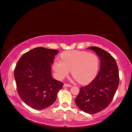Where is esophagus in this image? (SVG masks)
<instances>
[{
	"instance_id": "34e87169",
	"label": "esophagus",
	"mask_w": 132,
	"mask_h": 132,
	"mask_svg": "<svg viewBox=\"0 0 132 132\" xmlns=\"http://www.w3.org/2000/svg\"><path fill=\"white\" fill-rule=\"evenodd\" d=\"M64 87H72V85H69V84H64Z\"/></svg>"
}]
</instances>
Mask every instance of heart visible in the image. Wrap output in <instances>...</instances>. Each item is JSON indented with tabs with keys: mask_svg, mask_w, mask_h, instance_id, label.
I'll return each mask as SVG.
<instances>
[{
	"mask_svg": "<svg viewBox=\"0 0 132 132\" xmlns=\"http://www.w3.org/2000/svg\"><path fill=\"white\" fill-rule=\"evenodd\" d=\"M61 60H55L52 69L57 79L63 80L71 70L72 75L81 84L89 83L94 78L99 69V59L93 53L72 50L63 52Z\"/></svg>",
	"mask_w": 132,
	"mask_h": 132,
	"instance_id": "obj_1",
	"label": "heart"
}]
</instances>
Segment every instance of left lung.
<instances>
[{
  "label": "left lung",
  "mask_w": 132,
  "mask_h": 132,
  "mask_svg": "<svg viewBox=\"0 0 132 132\" xmlns=\"http://www.w3.org/2000/svg\"><path fill=\"white\" fill-rule=\"evenodd\" d=\"M87 48L100 59V71L92 82L81 87L75 102L81 110L94 114L104 110L112 102L119 84V69L115 59L107 51L95 46Z\"/></svg>",
  "instance_id": "obj_1"
}]
</instances>
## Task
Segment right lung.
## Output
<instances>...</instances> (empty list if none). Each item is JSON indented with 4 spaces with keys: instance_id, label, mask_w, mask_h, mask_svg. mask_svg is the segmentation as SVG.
<instances>
[{
    "instance_id": "add662e5",
    "label": "right lung",
    "mask_w": 132,
    "mask_h": 132,
    "mask_svg": "<svg viewBox=\"0 0 132 132\" xmlns=\"http://www.w3.org/2000/svg\"><path fill=\"white\" fill-rule=\"evenodd\" d=\"M56 50L37 47L22 55L14 70L17 90L24 103L33 109L43 110L55 102L63 83L52 77L51 65Z\"/></svg>"
}]
</instances>
